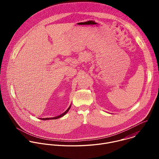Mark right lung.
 I'll return each instance as SVG.
<instances>
[{"mask_svg":"<svg viewBox=\"0 0 159 159\" xmlns=\"http://www.w3.org/2000/svg\"><path fill=\"white\" fill-rule=\"evenodd\" d=\"M70 107H71V105L69 106V107L63 113H62L61 115H59V116H55V117H53V118H40V120H56V119H58V118H61V117H62V116H63L65 115H66V113L68 112V111H69V109H70Z\"/></svg>","mask_w":159,"mask_h":159,"instance_id":"add662e5","label":"right lung"}]
</instances>
